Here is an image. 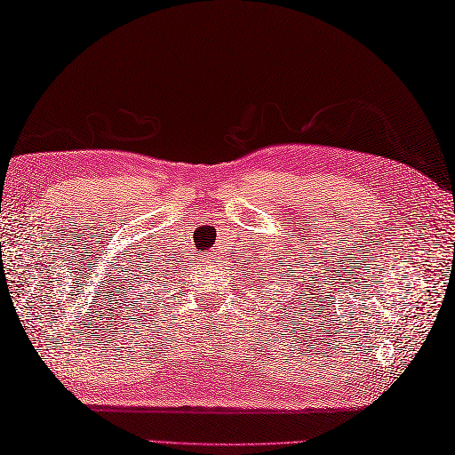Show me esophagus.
Instances as JSON below:
<instances>
[{
    "mask_svg": "<svg viewBox=\"0 0 455 455\" xmlns=\"http://www.w3.org/2000/svg\"><path fill=\"white\" fill-rule=\"evenodd\" d=\"M202 261L208 265V267H213V255L212 253H204L202 255Z\"/></svg>",
    "mask_w": 455,
    "mask_h": 455,
    "instance_id": "34e87169",
    "label": "esophagus"
}]
</instances>
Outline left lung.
<instances>
[{"label": "left lung", "mask_w": 455, "mask_h": 455, "mask_svg": "<svg viewBox=\"0 0 455 455\" xmlns=\"http://www.w3.org/2000/svg\"><path fill=\"white\" fill-rule=\"evenodd\" d=\"M283 259H285V257H283ZM283 269H287V265H281ZM293 267H297V265L293 263ZM261 269H265L267 273H271V271H277L279 269V263L277 261H273V259H263L261 261ZM261 271H257V275H259ZM291 273L293 271H285V277H291ZM295 281V289H297V293L301 295V297H305V289H308V283L307 281H297V279H293ZM291 287H293V283H291ZM307 299V297H305Z\"/></svg>", "instance_id": "1"}]
</instances>
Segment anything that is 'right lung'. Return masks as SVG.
I'll return each mask as SVG.
<instances>
[{"mask_svg": "<svg viewBox=\"0 0 455 455\" xmlns=\"http://www.w3.org/2000/svg\"><path fill=\"white\" fill-rule=\"evenodd\" d=\"M156 269H158V267H156V265H154L152 271H156ZM152 271H148V277L152 275ZM156 273H160V271H156ZM160 275H162V273H160ZM158 281H162V279H158ZM140 283H142V281H140ZM140 283H139V287H140ZM162 285H166V283H162ZM147 295H148V293H147ZM140 297H142V295H140Z\"/></svg>", "mask_w": 455, "mask_h": 455, "instance_id": "right-lung-1", "label": "right lung"}]
</instances>
